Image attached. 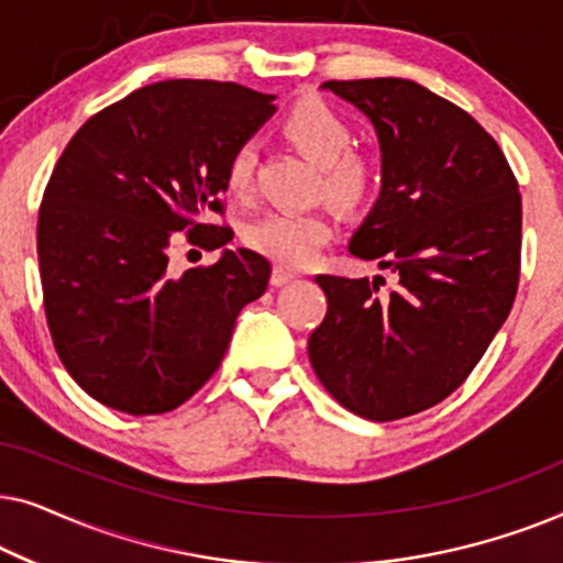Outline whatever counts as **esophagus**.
Here are the masks:
<instances>
[{
  "label": "esophagus",
  "mask_w": 563,
  "mask_h": 563,
  "mask_svg": "<svg viewBox=\"0 0 563 563\" xmlns=\"http://www.w3.org/2000/svg\"><path fill=\"white\" fill-rule=\"evenodd\" d=\"M295 279H297V274L289 272V268L276 266L274 272H272V284H274V287H284V284H289V282H295Z\"/></svg>",
  "instance_id": "obj_1"
}]
</instances>
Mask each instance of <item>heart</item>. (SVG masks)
<instances>
[{"instance_id": "1", "label": "heart", "mask_w": 563, "mask_h": 563, "mask_svg": "<svg viewBox=\"0 0 563 563\" xmlns=\"http://www.w3.org/2000/svg\"><path fill=\"white\" fill-rule=\"evenodd\" d=\"M284 135L322 168V189L338 205L356 207L374 187V174L366 158L351 151L353 133L341 112L322 99H302L282 120ZM256 153L251 143L235 145L225 164V189L245 197L253 187ZM330 238L333 220L325 210H276L245 230V243L261 256L287 268H302L318 258Z\"/></svg>"}]
</instances>
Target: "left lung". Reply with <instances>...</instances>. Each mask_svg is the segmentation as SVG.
Listing matches in <instances>:
<instances>
[{"instance_id": "obj_1", "label": "left lung", "mask_w": 563, "mask_h": 563, "mask_svg": "<svg viewBox=\"0 0 563 563\" xmlns=\"http://www.w3.org/2000/svg\"><path fill=\"white\" fill-rule=\"evenodd\" d=\"M364 112L382 191L349 251L399 284L320 274L325 320L310 364L345 410L387 422L459 389L510 314L520 279L518 181L472 114L410 79L325 81Z\"/></svg>"}]
</instances>
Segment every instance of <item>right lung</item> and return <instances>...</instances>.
Here are the masks:
<instances>
[{"label":"right lung","mask_w":563,"mask_h":563,"mask_svg":"<svg viewBox=\"0 0 563 563\" xmlns=\"http://www.w3.org/2000/svg\"><path fill=\"white\" fill-rule=\"evenodd\" d=\"M274 95L233 81H158L104 107L71 137L37 214L51 338L74 382L112 410L161 415L218 372L241 310L268 287L256 251L223 249L174 277L167 249L187 229L208 250L225 164L276 112Z\"/></svg>","instance_id":"obj_1"}]
</instances>
